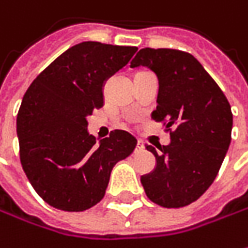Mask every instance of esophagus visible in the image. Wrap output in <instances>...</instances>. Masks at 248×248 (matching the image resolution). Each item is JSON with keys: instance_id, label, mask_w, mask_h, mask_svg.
<instances>
[{"instance_id": "obj_1", "label": "esophagus", "mask_w": 248, "mask_h": 248, "mask_svg": "<svg viewBox=\"0 0 248 248\" xmlns=\"http://www.w3.org/2000/svg\"><path fill=\"white\" fill-rule=\"evenodd\" d=\"M144 148H145V147H144V142L139 140V142H137V150H139V151H144Z\"/></svg>"}]
</instances>
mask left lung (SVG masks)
Segmentation results:
<instances>
[{"mask_svg": "<svg viewBox=\"0 0 248 248\" xmlns=\"http://www.w3.org/2000/svg\"><path fill=\"white\" fill-rule=\"evenodd\" d=\"M140 65L158 77V106L151 118L163 122L171 140L160 152L147 145L156 167L141 175V184L154 203L167 209L184 207L198 201L217 177L231 144V106L191 53L144 47L130 63L133 68Z\"/></svg>", "mask_w": 248, "mask_h": 248, "instance_id": "left-lung-1", "label": "left lung"}]
</instances>
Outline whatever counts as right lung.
<instances>
[{
	"label": "right lung",
	"mask_w": 248,
	"mask_h": 248,
	"mask_svg": "<svg viewBox=\"0 0 248 248\" xmlns=\"http://www.w3.org/2000/svg\"><path fill=\"white\" fill-rule=\"evenodd\" d=\"M136 46L81 42L67 49L32 81L17 112L23 170L52 207L83 211L104 198L111 171L137 140L114 130L96 144L86 118L103 107V86L129 63Z\"/></svg>",
	"instance_id": "right-lung-1"
}]
</instances>
